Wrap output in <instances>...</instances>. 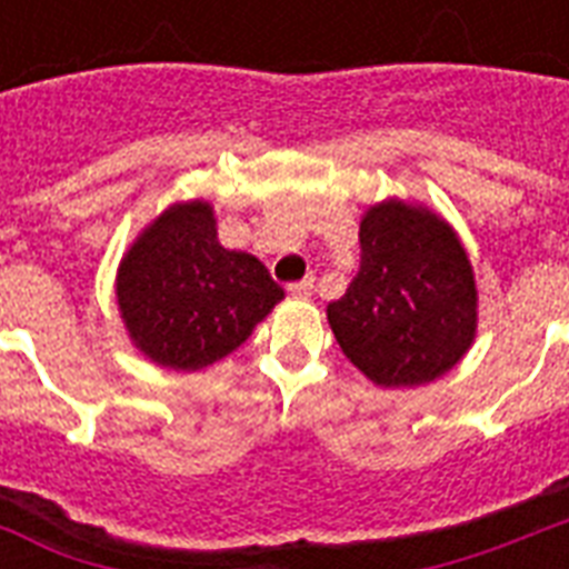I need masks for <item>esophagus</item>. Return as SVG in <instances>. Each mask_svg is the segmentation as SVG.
Returning <instances> with one entry per match:
<instances>
[{"label": "esophagus", "mask_w": 569, "mask_h": 569, "mask_svg": "<svg viewBox=\"0 0 569 569\" xmlns=\"http://www.w3.org/2000/svg\"><path fill=\"white\" fill-rule=\"evenodd\" d=\"M286 292L295 295V298H310L312 295V277H303L298 283H289L286 286Z\"/></svg>", "instance_id": "1"}]
</instances>
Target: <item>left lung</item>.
<instances>
[{
    "mask_svg": "<svg viewBox=\"0 0 569 569\" xmlns=\"http://www.w3.org/2000/svg\"><path fill=\"white\" fill-rule=\"evenodd\" d=\"M328 321L342 355L378 387H422L467 355L478 325L458 232L425 206L383 200L360 221V271Z\"/></svg>",
    "mask_w": 569,
    "mask_h": 569,
    "instance_id": "8db88e82",
    "label": "left lung"
}]
</instances>
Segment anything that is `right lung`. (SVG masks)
<instances>
[{"label":"right lung","mask_w":569,"mask_h":569,"mask_svg":"<svg viewBox=\"0 0 569 569\" xmlns=\"http://www.w3.org/2000/svg\"><path fill=\"white\" fill-rule=\"evenodd\" d=\"M283 301L250 253L218 241L206 200L168 206L118 268V307L129 339L156 366L197 372L232 355Z\"/></svg>","instance_id":"obj_1"}]
</instances>
